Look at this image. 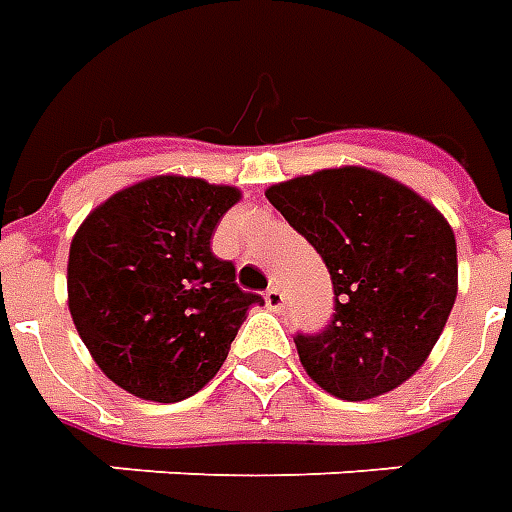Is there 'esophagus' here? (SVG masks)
Returning a JSON list of instances; mask_svg holds the SVG:
<instances>
[{"label": "esophagus", "instance_id": "esophagus-1", "mask_svg": "<svg viewBox=\"0 0 512 512\" xmlns=\"http://www.w3.org/2000/svg\"><path fill=\"white\" fill-rule=\"evenodd\" d=\"M263 299H266V307L271 312H282V307H285V293L279 288H268L263 293Z\"/></svg>", "mask_w": 512, "mask_h": 512}]
</instances>
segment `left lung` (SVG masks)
<instances>
[{"label":"left lung","mask_w":512,"mask_h":512,"mask_svg":"<svg viewBox=\"0 0 512 512\" xmlns=\"http://www.w3.org/2000/svg\"><path fill=\"white\" fill-rule=\"evenodd\" d=\"M332 274L334 318L296 334L307 376L340 400H370L425 365L458 296V249L444 213L367 167L318 169L266 189Z\"/></svg>","instance_id":"left-lung-1"}]
</instances>
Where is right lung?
I'll use <instances>...</instances> for the list:
<instances>
[{
  "label": "right lung",
  "instance_id": "right-lung-1",
  "mask_svg": "<svg viewBox=\"0 0 512 512\" xmlns=\"http://www.w3.org/2000/svg\"><path fill=\"white\" fill-rule=\"evenodd\" d=\"M241 189L153 175L115 191L79 224L68 252V310L120 389L153 403L197 395L227 359L260 296L211 252Z\"/></svg>",
  "mask_w": 512,
  "mask_h": 512
}]
</instances>
